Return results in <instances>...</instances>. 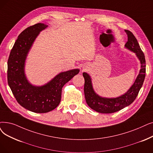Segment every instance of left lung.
<instances>
[{
    "instance_id": "1",
    "label": "left lung",
    "mask_w": 153,
    "mask_h": 153,
    "mask_svg": "<svg viewBox=\"0 0 153 153\" xmlns=\"http://www.w3.org/2000/svg\"><path fill=\"white\" fill-rule=\"evenodd\" d=\"M125 32L128 35V41L125 44V48L136 53L141 62V69L135 82L124 94L115 98L99 96L93 89L90 76L86 72L82 74L85 81L84 91L86 102L91 109L101 113H113L130 105L136 99L144 81L146 76L144 54L133 34L128 30H125Z\"/></svg>"
}]
</instances>
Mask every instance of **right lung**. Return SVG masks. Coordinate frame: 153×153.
Returning a JSON list of instances; mask_svg holds the SVG:
<instances>
[{
    "instance_id": "1",
    "label": "right lung",
    "mask_w": 153,
    "mask_h": 153,
    "mask_svg": "<svg viewBox=\"0 0 153 153\" xmlns=\"http://www.w3.org/2000/svg\"><path fill=\"white\" fill-rule=\"evenodd\" d=\"M48 26L38 23L23 30L7 62V81L13 94L23 108L36 113H45L56 108L61 102L62 87L79 72L76 69L61 72L42 86L33 85L27 81L24 72L26 57L39 32Z\"/></svg>"
}]
</instances>
